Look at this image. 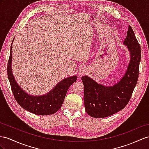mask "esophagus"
Returning a JSON list of instances; mask_svg holds the SVG:
<instances>
[{"label":"esophagus","mask_w":149,"mask_h":149,"mask_svg":"<svg viewBox=\"0 0 149 149\" xmlns=\"http://www.w3.org/2000/svg\"><path fill=\"white\" fill-rule=\"evenodd\" d=\"M87 72H88V68L87 67H83L80 68V70L79 71V75L82 76L83 75H84L85 74H86Z\"/></svg>","instance_id":"obj_1"}]
</instances>
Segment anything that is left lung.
<instances>
[{
	"label": "left lung",
	"mask_w": 149,
	"mask_h": 149,
	"mask_svg": "<svg viewBox=\"0 0 149 149\" xmlns=\"http://www.w3.org/2000/svg\"><path fill=\"white\" fill-rule=\"evenodd\" d=\"M123 45L130 59L122 78L113 86H104L85 75L81 78L84 86L86 111L94 118H105L123 109L129 102L139 78L141 49L130 26Z\"/></svg>",
	"instance_id": "left-lung-1"
}]
</instances>
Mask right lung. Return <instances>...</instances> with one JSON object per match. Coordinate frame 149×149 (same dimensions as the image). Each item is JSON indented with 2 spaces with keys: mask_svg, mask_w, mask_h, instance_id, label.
Wrapping results in <instances>:
<instances>
[{
  "mask_svg": "<svg viewBox=\"0 0 149 149\" xmlns=\"http://www.w3.org/2000/svg\"><path fill=\"white\" fill-rule=\"evenodd\" d=\"M13 41L12 42V44ZM10 46L9 59L7 64V75L14 96L22 108L38 115H49L56 113L62 107L69 87L77 81V75H73L62 80L54 88L41 96H31L26 93L19 86L12 70L13 47Z\"/></svg>",
  "mask_w": 149,
  "mask_h": 149,
  "instance_id": "right-lung-1",
  "label": "right lung"
}]
</instances>
